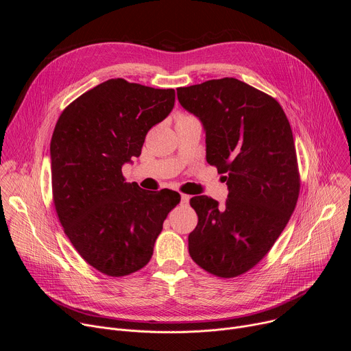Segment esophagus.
<instances>
[{
  "label": "esophagus",
  "mask_w": 351,
  "mask_h": 351,
  "mask_svg": "<svg viewBox=\"0 0 351 351\" xmlns=\"http://www.w3.org/2000/svg\"><path fill=\"white\" fill-rule=\"evenodd\" d=\"M189 202H190V195H187V194H182V195H180V203H182L183 206H187Z\"/></svg>",
  "instance_id": "esophagus-1"
}]
</instances>
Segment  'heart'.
Segmentation results:
<instances>
[{
  "mask_svg": "<svg viewBox=\"0 0 351 351\" xmlns=\"http://www.w3.org/2000/svg\"><path fill=\"white\" fill-rule=\"evenodd\" d=\"M183 118H190V117H180L179 119H183Z\"/></svg>",
  "mask_w": 351,
  "mask_h": 351,
  "instance_id": "obj_1",
  "label": "heart"
}]
</instances>
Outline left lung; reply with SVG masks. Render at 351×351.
I'll list each match as a JSON object with an SVG mask.
<instances>
[{
  "instance_id": "obj_1",
  "label": "left lung",
  "mask_w": 351,
  "mask_h": 351,
  "mask_svg": "<svg viewBox=\"0 0 351 351\" xmlns=\"http://www.w3.org/2000/svg\"><path fill=\"white\" fill-rule=\"evenodd\" d=\"M180 106L206 132L207 162L229 194L219 206L194 195L198 222L189 234L193 261L221 278L252 269L287 225L300 191L290 123L275 98L234 77L179 87Z\"/></svg>"
}]
</instances>
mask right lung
Segmentation results:
<instances>
[{
    "instance_id": "obj_1",
    "label": "right lung",
    "mask_w": 351,
    "mask_h": 351,
    "mask_svg": "<svg viewBox=\"0 0 351 351\" xmlns=\"http://www.w3.org/2000/svg\"><path fill=\"white\" fill-rule=\"evenodd\" d=\"M175 90L110 79L61 114L49 144L54 204L82 258L110 276L141 269L153 256L178 191L126 183L122 167L141 154L147 132L173 110Z\"/></svg>"
}]
</instances>
